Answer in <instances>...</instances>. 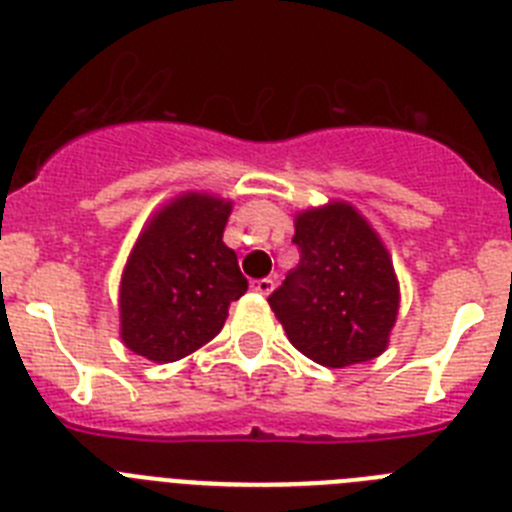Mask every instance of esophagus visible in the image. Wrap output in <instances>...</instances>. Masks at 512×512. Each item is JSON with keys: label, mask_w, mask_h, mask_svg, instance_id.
<instances>
[{"label": "esophagus", "mask_w": 512, "mask_h": 512, "mask_svg": "<svg viewBox=\"0 0 512 512\" xmlns=\"http://www.w3.org/2000/svg\"><path fill=\"white\" fill-rule=\"evenodd\" d=\"M253 292H259L261 297H269L274 292V279H256L253 282Z\"/></svg>", "instance_id": "34e87169"}]
</instances>
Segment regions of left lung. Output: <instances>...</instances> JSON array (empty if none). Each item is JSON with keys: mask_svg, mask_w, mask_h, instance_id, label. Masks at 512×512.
<instances>
[{"mask_svg": "<svg viewBox=\"0 0 512 512\" xmlns=\"http://www.w3.org/2000/svg\"><path fill=\"white\" fill-rule=\"evenodd\" d=\"M300 264L269 297L289 343L328 369L372 361L390 346L400 282L374 225L346 200L295 212Z\"/></svg>", "mask_w": 512, "mask_h": 512, "instance_id": "8db88e82", "label": "left lung"}]
</instances>
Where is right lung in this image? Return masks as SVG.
<instances>
[{
    "instance_id": "add662e5",
    "label": "right lung",
    "mask_w": 512,
    "mask_h": 512,
    "mask_svg": "<svg viewBox=\"0 0 512 512\" xmlns=\"http://www.w3.org/2000/svg\"><path fill=\"white\" fill-rule=\"evenodd\" d=\"M233 200L176 194L156 207L135 238L117 292L120 341L133 354L169 364L220 333L230 302L246 295L238 256L223 243Z\"/></svg>"
}]
</instances>
